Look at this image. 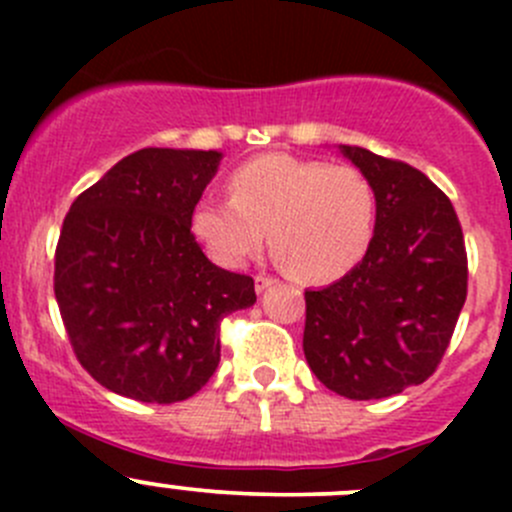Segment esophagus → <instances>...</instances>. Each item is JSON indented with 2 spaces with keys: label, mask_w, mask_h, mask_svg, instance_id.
Segmentation results:
<instances>
[{
  "label": "esophagus",
  "mask_w": 512,
  "mask_h": 512,
  "mask_svg": "<svg viewBox=\"0 0 512 512\" xmlns=\"http://www.w3.org/2000/svg\"><path fill=\"white\" fill-rule=\"evenodd\" d=\"M272 285H275V280H272L270 275H257V277H255V289H257V294H262L267 287H272Z\"/></svg>",
  "instance_id": "obj_1"
}]
</instances>
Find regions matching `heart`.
<instances>
[{
	"label": "heart",
	"mask_w": 512,
	"mask_h": 512,
	"mask_svg": "<svg viewBox=\"0 0 512 512\" xmlns=\"http://www.w3.org/2000/svg\"><path fill=\"white\" fill-rule=\"evenodd\" d=\"M232 198H200L190 230L223 267H240L270 242L297 280L322 285L354 270L374 240L376 188L354 165L267 153L237 165Z\"/></svg>",
	"instance_id": "b5f03b06"
}]
</instances>
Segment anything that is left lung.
<instances>
[{"label": "left lung", "mask_w": 512, "mask_h": 512, "mask_svg": "<svg viewBox=\"0 0 512 512\" xmlns=\"http://www.w3.org/2000/svg\"><path fill=\"white\" fill-rule=\"evenodd\" d=\"M337 148L374 183V240L342 280L304 292L302 347L334 394L386 399L423 384L446 352L466 302V245L451 200L421 170Z\"/></svg>", "instance_id": "8db88e82"}]
</instances>
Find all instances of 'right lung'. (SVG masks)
Masks as SVG:
<instances>
[{"mask_svg": "<svg viewBox=\"0 0 512 512\" xmlns=\"http://www.w3.org/2000/svg\"><path fill=\"white\" fill-rule=\"evenodd\" d=\"M223 153L143 148L66 215L54 292L76 359L143 404L198 394L220 364V319L257 302L255 282L213 265L190 215Z\"/></svg>", "mask_w": 512, "mask_h": 512, "instance_id": "obj_1", "label": "right lung"}]
</instances>
